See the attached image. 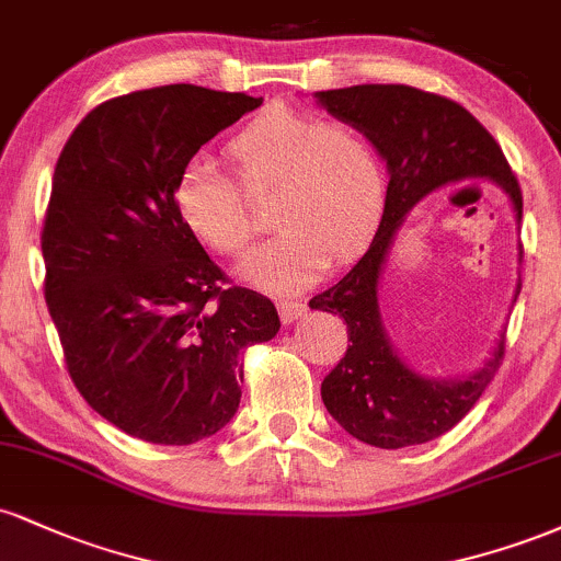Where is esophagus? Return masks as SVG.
<instances>
[{"instance_id":"1","label":"esophagus","mask_w":561,"mask_h":561,"mask_svg":"<svg viewBox=\"0 0 561 561\" xmlns=\"http://www.w3.org/2000/svg\"><path fill=\"white\" fill-rule=\"evenodd\" d=\"M276 308H279V317L285 324H289V321L300 319L302 313H306V302L302 300H279L276 302Z\"/></svg>"}]
</instances>
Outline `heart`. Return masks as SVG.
<instances>
[{"label": "heart", "instance_id": "1", "mask_svg": "<svg viewBox=\"0 0 561 561\" xmlns=\"http://www.w3.org/2000/svg\"><path fill=\"white\" fill-rule=\"evenodd\" d=\"M227 156L242 188L272 195L279 234L242 263V276L272 293L311 285L327 261H345L375 234L385 208V163L375 139L347 121H319L276 105L229 139ZM184 227L221 255H242L259 218L229 173L190 160L173 186Z\"/></svg>", "mask_w": 561, "mask_h": 561}]
</instances>
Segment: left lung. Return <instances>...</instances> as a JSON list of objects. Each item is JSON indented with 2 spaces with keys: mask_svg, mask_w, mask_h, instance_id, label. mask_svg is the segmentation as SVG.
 I'll use <instances>...</instances> for the list:
<instances>
[{
  "mask_svg": "<svg viewBox=\"0 0 561 561\" xmlns=\"http://www.w3.org/2000/svg\"><path fill=\"white\" fill-rule=\"evenodd\" d=\"M317 100L334 118L364 128L390 173L382 221L364 259L337 285L308 302L317 311L345 319L351 343L321 382V401L356 440L375 448L420 446L456 427L480 401L504 362V337L474 375L461 379L422 377L403 364L385 332L377 298L390 244L403 216L446 184L491 179L512 199L517 221H523V192L499 141L448 96L403 83H362L317 92ZM517 295L519 285L514 300Z\"/></svg>",
  "mask_w": 561,
  "mask_h": 561,
  "instance_id": "1",
  "label": "left lung"
}]
</instances>
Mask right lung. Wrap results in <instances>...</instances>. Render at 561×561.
<instances>
[{"instance_id":"obj_1","label":"right lung","mask_w":561,"mask_h":561,"mask_svg":"<svg viewBox=\"0 0 561 561\" xmlns=\"http://www.w3.org/2000/svg\"><path fill=\"white\" fill-rule=\"evenodd\" d=\"M261 102L192 83L141 89L96 105L57 158L44 298L76 388L139 440L190 446L227 427L244 347L282 327L261 293L224 287L173 205L199 147Z\"/></svg>"}]
</instances>
